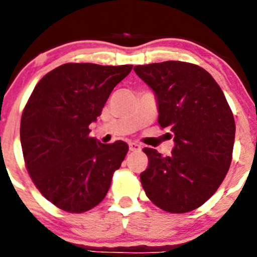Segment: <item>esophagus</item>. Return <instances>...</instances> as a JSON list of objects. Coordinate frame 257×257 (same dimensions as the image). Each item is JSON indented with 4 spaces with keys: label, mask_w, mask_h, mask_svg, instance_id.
<instances>
[{
    "label": "esophagus",
    "mask_w": 257,
    "mask_h": 257,
    "mask_svg": "<svg viewBox=\"0 0 257 257\" xmlns=\"http://www.w3.org/2000/svg\"><path fill=\"white\" fill-rule=\"evenodd\" d=\"M128 147H130V151H134V152L140 151V150H141V146H140L137 142H130Z\"/></svg>",
    "instance_id": "esophagus-1"
}]
</instances>
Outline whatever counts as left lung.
<instances>
[{
    "label": "left lung",
    "instance_id": "8db88e82",
    "mask_svg": "<svg viewBox=\"0 0 257 257\" xmlns=\"http://www.w3.org/2000/svg\"><path fill=\"white\" fill-rule=\"evenodd\" d=\"M154 90L159 125L174 135L170 156L145 147L149 166L140 175L147 197L161 210L184 214L204 205L230 169L235 120L225 95L200 66L165 61L135 66Z\"/></svg>",
    "mask_w": 257,
    "mask_h": 257
}]
</instances>
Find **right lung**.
Returning <instances> with one entry per match:
<instances>
[{
    "instance_id": "add662e5",
    "label": "right lung",
    "mask_w": 257,
    "mask_h": 257,
    "mask_svg": "<svg viewBox=\"0 0 257 257\" xmlns=\"http://www.w3.org/2000/svg\"><path fill=\"white\" fill-rule=\"evenodd\" d=\"M131 70L132 65L65 63L32 91L20 127L25 165L35 186L58 209L81 214L105 199L128 146L101 144L88 136V125Z\"/></svg>"
}]
</instances>
